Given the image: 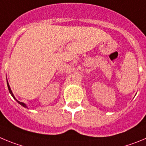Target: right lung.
Here are the masks:
<instances>
[{"instance_id":"right-lung-1","label":"right lung","mask_w":146,"mask_h":146,"mask_svg":"<svg viewBox=\"0 0 146 146\" xmlns=\"http://www.w3.org/2000/svg\"><path fill=\"white\" fill-rule=\"evenodd\" d=\"M7 85H8V89H9V92H10V94H11V96H12L13 98H14V99L16 100L17 101V102H19V104L21 105V106H23V107H25V108H26V107H27V106H26V105L25 104V103H23V102H19V101H18L16 99V98H15V97H14V94H13L12 92H11V88H10V86H9V83H8V81H7Z\"/></svg>"}]
</instances>
